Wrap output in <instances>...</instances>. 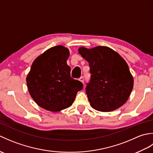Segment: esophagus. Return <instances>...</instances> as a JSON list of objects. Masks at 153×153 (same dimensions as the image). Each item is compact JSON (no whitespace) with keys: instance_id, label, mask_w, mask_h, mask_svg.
<instances>
[{"instance_id":"1","label":"esophagus","mask_w":153,"mask_h":153,"mask_svg":"<svg viewBox=\"0 0 153 153\" xmlns=\"http://www.w3.org/2000/svg\"><path fill=\"white\" fill-rule=\"evenodd\" d=\"M79 81L82 83H84V78H83V77H81L80 78H79Z\"/></svg>"}]
</instances>
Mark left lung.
<instances>
[{
	"instance_id": "8db88e82",
	"label": "left lung",
	"mask_w": 153,
	"mask_h": 153,
	"mask_svg": "<svg viewBox=\"0 0 153 153\" xmlns=\"http://www.w3.org/2000/svg\"><path fill=\"white\" fill-rule=\"evenodd\" d=\"M79 54L89 62L90 82L86 94L93 108L111 112L124 105L134 87V78L125 60L108 47H79Z\"/></svg>"
}]
</instances>
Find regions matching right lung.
<instances>
[{
  "instance_id": "right-lung-1",
  "label": "right lung",
  "mask_w": 153,
  "mask_h": 153,
  "mask_svg": "<svg viewBox=\"0 0 153 153\" xmlns=\"http://www.w3.org/2000/svg\"><path fill=\"white\" fill-rule=\"evenodd\" d=\"M68 48L62 45L48 48L31 65L26 77L32 99L41 108L59 112L72 105L77 93L83 85L70 77L71 68L66 63Z\"/></svg>"
}]
</instances>
